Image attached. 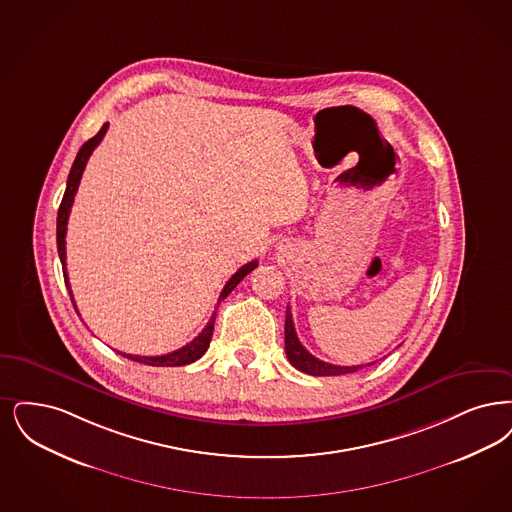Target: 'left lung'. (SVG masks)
Wrapping results in <instances>:
<instances>
[{
    "instance_id": "8db88e82",
    "label": "left lung",
    "mask_w": 512,
    "mask_h": 512,
    "mask_svg": "<svg viewBox=\"0 0 512 512\" xmlns=\"http://www.w3.org/2000/svg\"><path fill=\"white\" fill-rule=\"evenodd\" d=\"M286 354L287 360L291 362L293 368L299 371H305L308 375H318V377H326V375H345V373H354L364 366H333L328 362L318 360L316 356H312L307 348L301 345L297 333H295V326L291 320V310L287 307L286 310ZM371 366V364H368Z\"/></svg>"
}]
</instances>
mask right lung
<instances>
[{
    "mask_svg": "<svg viewBox=\"0 0 512 512\" xmlns=\"http://www.w3.org/2000/svg\"><path fill=\"white\" fill-rule=\"evenodd\" d=\"M106 129H108V123H104L103 127H101V131H99L93 139H89L87 143H83L82 148H80V152H78V156H76V160H74V164H72V169H70L66 190H64V196H62L61 207H59V215H57V249H59V257H61L64 284L68 287L70 297H72V289H70L68 274H66V240H64V238H66L68 215H70V209H72V204H74V196H76V192H78L80 181H82L85 164H87L91 152L103 141V137L106 135ZM257 265H259L257 261H251V263H247V265L242 266V268H238V272L232 274V278H230V280L226 282V286L223 287L217 305H219L223 299H226L228 293H230L234 287L238 286V284L246 278L247 274ZM72 305L76 308L74 297H72ZM76 312H78V308H76ZM215 316H217V312H213L211 320H209L207 326L202 329V333H200L196 339H192L188 345L179 348V350H173V352L162 354V356H133V354H123V356L129 358V360H133V362H141V364H146V366H158V368H175V366L192 364V362H196L198 358H202L205 354V350L209 347V341H211V335H213ZM120 354H122V352H120Z\"/></svg>",
    "mask_w": 512,
    "mask_h": 512,
    "instance_id": "1",
    "label": "right lung"
}]
</instances>
